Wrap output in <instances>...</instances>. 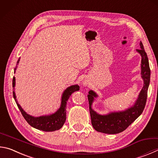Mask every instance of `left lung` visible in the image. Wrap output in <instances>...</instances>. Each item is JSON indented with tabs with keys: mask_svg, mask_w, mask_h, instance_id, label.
I'll use <instances>...</instances> for the list:
<instances>
[{
	"mask_svg": "<svg viewBox=\"0 0 158 158\" xmlns=\"http://www.w3.org/2000/svg\"><path fill=\"white\" fill-rule=\"evenodd\" d=\"M140 49L137 51L141 54V74L144 80V86L139 94L138 99L133 107L127 109L125 111L111 113L105 115L97 114L91 108L94 101V97L97 95L93 90H90L88 94L89 102V110H90L91 122L93 128L97 131L107 134H117L126 130L144 110L147 99L148 88L150 83L151 70L149 68L147 54L144 50L142 41H140Z\"/></svg>",
	"mask_w": 158,
	"mask_h": 158,
	"instance_id": "1",
	"label": "left lung"
}]
</instances>
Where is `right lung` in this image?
<instances>
[{
  "label": "right lung",
  "instance_id": "right-lung-1",
  "mask_svg": "<svg viewBox=\"0 0 158 158\" xmlns=\"http://www.w3.org/2000/svg\"><path fill=\"white\" fill-rule=\"evenodd\" d=\"M19 60L17 61L16 65H18L19 63ZM17 66L14 68V73L16 70ZM12 86H15V77H13L12 80ZM79 90V86L78 85H71V86L68 87L66 90H65L62 95L61 99V107L57 110L56 113H54L50 115H45V116H41L38 117H34L30 115V114H27L23 110V108L21 107L18 102L16 101V97L15 95V93L13 91V97L15 102L16 103L17 106L19 108L20 111L23 116L25 119L26 120L27 122L31 127L35 128L39 130H41L43 131H54L61 128L63 125L64 124L66 119V104L67 101L69 99L70 96L73 94L74 92L77 91Z\"/></svg>",
  "mask_w": 158,
  "mask_h": 158
}]
</instances>
